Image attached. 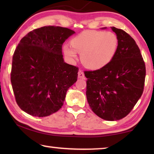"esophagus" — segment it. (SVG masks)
Returning <instances> with one entry per match:
<instances>
[{"mask_svg":"<svg viewBox=\"0 0 154 154\" xmlns=\"http://www.w3.org/2000/svg\"><path fill=\"white\" fill-rule=\"evenodd\" d=\"M78 77L80 78V79H84L85 78L84 73H83V72L82 71H81V70H79V72H78Z\"/></svg>","mask_w":154,"mask_h":154,"instance_id":"esophagus-1","label":"esophagus"}]
</instances>
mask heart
<instances>
[{
	"label": "heart",
	"mask_w": 154,
	"mask_h": 154,
	"mask_svg": "<svg viewBox=\"0 0 154 154\" xmlns=\"http://www.w3.org/2000/svg\"><path fill=\"white\" fill-rule=\"evenodd\" d=\"M118 38L113 32L88 30L75 36L71 46L65 45V55L71 60L77 58L81 54V60L85 67L92 70L103 69L108 65L116 56L118 48Z\"/></svg>",
	"instance_id": "b5f03b06"
}]
</instances>
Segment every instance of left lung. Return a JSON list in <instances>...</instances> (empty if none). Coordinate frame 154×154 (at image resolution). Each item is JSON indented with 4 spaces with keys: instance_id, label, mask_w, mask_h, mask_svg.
<instances>
[{
    "instance_id": "8db88e82",
    "label": "left lung",
    "mask_w": 154,
    "mask_h": 154,
    "mask_svg": "<svg viewBox=\"0 0 154 154\" xmlns=\"http://www.w3.org/2000/svg\"><path fill=\"white\" fill-rule=\"evenodd\" d=\"M119 43L108 65L84 71L86 96L91 109L105 120H119L134 108L144 89L145 64L135 41L124 30L111 27Z\"/></svg>"
}]
</instances>
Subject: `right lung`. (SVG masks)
<instances>
[{
	"instance_id": "right-lung-1",
	"label": "right lung",
	"mask_w": 154,
	"mask_h": 154,
	"mask_svg": "<svg viewBox=\"0 0 154 154\" xmlns=\"http://www.w3.org/2000/svg\"><path fill=\"white\" fill-rule=\"evenodd\" d=\"M74 33L67 28L48 26L20 40L13 56L11 82L16 103L26 113L43 118L63 105L79 71L62 58V44Z\"/></svg>"
}]
</instances>
